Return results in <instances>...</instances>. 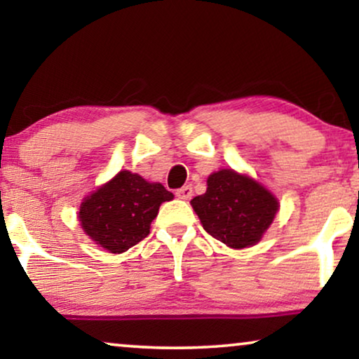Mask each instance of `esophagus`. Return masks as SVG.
I'll return each mask as SVG.
<instances>
[{"label":"esophagus","mask_w":359,"mask_h":359,"mask_svg":"<svg viewBox=\"0 0 359 359\" xmlns=\"http://www.w3.org/2000/svg\"><path fill=\"white\" fill-rule=\"evenodd\" d=\"M175 195L179 198H182V200H189L194 195V190H192V187H190V185H184V187L175 190Z\"/></svg>","instance_id":"34e87169"}]
</instances>
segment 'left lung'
Instances as JSON below:
<instances>
[{"instance_id":"left-lung-1","label":"left lung","mask_w":359,"mask_h":359,"mask_svg":"<svg viewBox=\"0 0 359 359\" xmlns=\"http://www.w3.org/2000/svg\"><path fill=\"white\" fill-rule=\"evenodd\" d=\"M207 185V192L190 202L205 231L236 250L256 245L279 208L274 195L231 169L215 172Z\"/></svg>"}]
</instances>
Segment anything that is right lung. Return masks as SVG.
I'll list each match as a JSON object with an SVG mask.
<instances>
[{
	"mask_svg": "<svg viewBox=\"0 0 359 359\" xmlns=\"http://www.w3.org/2000/svg\"><path fill=\"white\" fill-rule=\"evenodd\" d=\"M174 198L162 184L121 170L83 200L79 218L83 231L109 252H124L149 235L162 202Z\"/></svg>",
	"mask_w": 359,
	"mask_h": 359,
	"instance_id": "obj_1",
	"label": "right lung"
}]
</instances>
